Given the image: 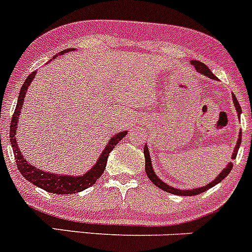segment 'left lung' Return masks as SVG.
Returning <instances> with one entry per match:
<instances>
[{
    "instance_id": "1",
    "label": "left lung",
    "mask_w": 252,
    "mask_h": 252,
    "mask_svg": "<svg viewBox=\"0 0 252 252\" xmlns=\"http://www.w3.org/2000/svg\"><path fill=\"white\" fill-rule=\"evenodd\" d=\"M191 64H193V66L196 69V71H198V73L204 74L205 76H208V78L213 79V80H218L217 76H215L214 74H213L212 71H210V69L208 68V66L205 65L204 63H202V62H199V61H191ZM232 101H234V105H235L236 112H238V116H239V119H240L241 107H240V105H239V101H238V100H236L235 95H234V94H232ZM240 143H241V131H240V133H239L238 141H236L235 150H234V152H232L231 159H234V158L236 157V155H238V151H239V147H240ZM143 153H145V160H146V164H145L146 174H147V177H148V178H150V181L152 182V183L155 184V186H157L158 188L162 189V190L167 191V193L176 194V195H183V196L196 195V194L203 193V191L208 190V189H210V188H212V187L217 186L218 183H220V182H221L222 179H224L225 177H226L227 174H229L230 172H231L232 166H234V164H232L231 162H229V163L226 164V167H225V168L222 169V171L220 172L219 174H218L217 178H215L213 182H210L209 184H205V186L198 187V188H194V189H183V190H182V189L174 188V187L168 186V184L164 183L163 181H160V179L158 178L157 174H156V172L153 171L152 162H151V155H150V151H148L147 145H145V147H143Z\"/></svg>"
}]
</instances>
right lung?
Returning a JSON list of instances; mask_svg holds the SVG:
<instances>
[{
  "label": "right lung",
  "instance_id": "obj_1",
  "mask_svg": "<svg viewBox=\"0 0 252 252\" xmlns=\"http://www.w3.org/2000/svg\"><path fill=\"white\" fill-rule=\"evenodd\" d=\"M71 50H75V48H69V49L62 50L57 56L53 57V59L57 58L58 56H63L64 53H69ZM37 71H33L32 74L27 76L25 80V84L21 88L20 96L17 100L16 110L12 116L11 120V127H9V141H11V146L13 148L14 157H16L17 168L21 172L23 177L27 179L28 182L33 183L34 186L39 187V188L44 189V190L49 191V193L54 194H73L79 193L81 190H85L86 188L92 187L93 184L96 183L97 179L100 178L104 169L107 163V157H109L110 152L114 150L115 146L127 135V131H122V132L116 133L112 136L107 142L106 147L101 151L100 153L99 159L96 160V163L93 166L92 169H89L85 174H80V176H68V174H58L52 173V172H45L42 168H37L30 163V160L26 159L23 157L22 152L18 148L17 145V126H18V117H20L21 110H22V105L25 104L26 95H27V90L30 88L31 83L34 79Z\"/></svg>",
  "mask_w": 252,
  "mask_h": 252
}]
</instances>
